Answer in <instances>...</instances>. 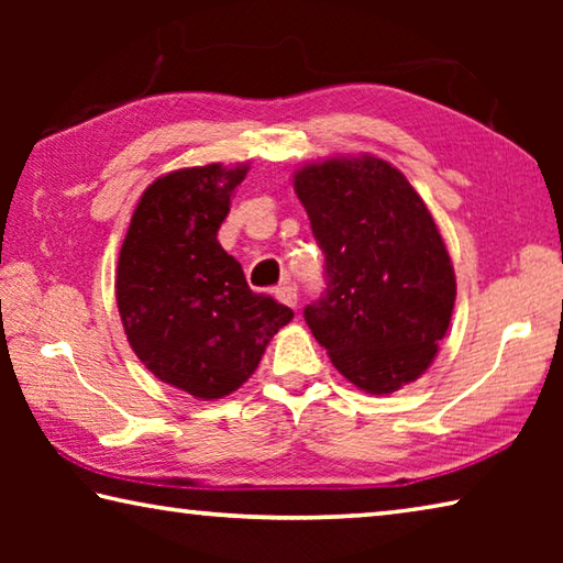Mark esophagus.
Here are the masks:
<instances>
[{
	"instance_id": "esophagus-1",
	"label": "esophagus",
	"mask_w": 563,
	"mask_h": 563,
	"mask_svg": "<svg viewBox=\"0 0 563 563\" xmlns=\"http://www.w3.org/2000/svg\"><path fill=\"white\" fill-rule=\"evenodd\" d=\"M275 298L283 305H290V308H298V290L292 285H283V288H275Z\"/></svg>"
}]
</instances>
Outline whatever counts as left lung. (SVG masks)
Instances as JSON below:
<instances>
[{"instance_id":"obj_1","label":"left lung","mask_w":563,"mask_h":563,"mask_svg":"<svg viewBox=\"0 0 563 563\" xmlns=\"http://www.w3.org/2000/svg\"><path fill=\"white\" fill-rule=\"evenodd\" d=\"M295 194L325 253L328 290L302 310L332 365L389 395L432 365L456 280L434 218L409 180L375 156L295 170Z\"/></svg>"}]
</instances>
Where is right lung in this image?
<instances>
[{
  "label": "right lung",
  "instance_id": "1",
  "mask_svg": "<svg viewBox=\"0 0 563 563\" xmlns=\"http://www.w3.org/2000/svg\"><path fill=\"white\" fill-rule=\"evenodd\" d=\"M247 164L170 170L151 184L123 238L117 305L136 357L161 383L221 399L255 373L292 310L247 288L218 228Z\"/></svg>",
  "mask_w": 563,
  "mask_h": 563
}]
</instances>
